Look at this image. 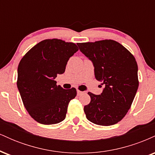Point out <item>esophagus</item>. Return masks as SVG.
Wrapping results in <instances>:
<instances>
[{"label":"esophagus","instance_id":"obj_1","mask_svg":"<svg viewBox=\"0 0 155 155\" xmlns=\"http://www.w3.org/2000/svg\"><path fill=\"white\" fill-rule=\"evenodd\" d=\"M82 93H83V92H81V91H80V90H77V95H80L81 94H82Z\"/></svg>","mask_w":155,"mask_h":155}]
</instances>
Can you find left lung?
Segmentation results:
<instances>
[{"mask_svg":"<svg viewBox=\"0 0 155 155\" xmlns=\"http://www.w3.org/2000/svg\"><path fill=\"white\" fill-rule=\"evenodd\" d=\"M77 45L92 60L96 79L105 86L101 95L88 92L91 101L84 107L87 119L98 125L117 124L127 113L138 90L136 60L125 47L111 39Z\"/></svg>","mask_w":155,"mask_h":155,"instance_id":"1","label":"left lung"}]
</instances>
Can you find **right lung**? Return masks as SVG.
<instances>
[{
    "label": "right lung",
    "mask_w": 155,
    "mask_h": 155,
    "mask_svg": "<svg viewBox=\"0 0 155 155\" xmlns=\"http://www.w3.org/2000/svg\"><path fill=\"white\" fill-rule=\"evenodd\" d=\"M78 50L72 42L45 39L32 47L19 62L17 87L28 114L38 123L54 124L65 120L76 90L63 89L54 79L65 72L69 58Z\"/></svg>",
    "instance_id": "1"
}]
</instances>
